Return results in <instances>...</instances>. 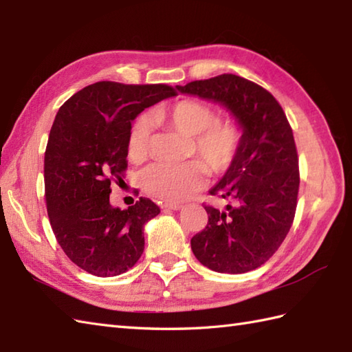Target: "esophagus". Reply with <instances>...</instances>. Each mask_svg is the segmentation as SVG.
<instances>
[{"mask_svg":"<svg viewBox=\"0 0 352 352\" xmlns=\"http://www.w3.org/2000/svg\"><path fill=\"white\" fill-rule=\"evenodd\" d=\"M162 208H164V210H180V208H183V206L175 204V203H163Z\"/></svg>","mask_w":352,"mask_h":352,"instance_id":"34e87169","label":"esophagus"}]
</instances>
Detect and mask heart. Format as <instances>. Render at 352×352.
Returning a JSON list of instances; mask_svg holds the SVG:
<instances>
[{
  "mask_svg": "<svg viewBox=\"0 0 352 352\" xmlns=\"http://www.w3.org/2000/svg\"><path fill=\"white\" fill-rule=\"evenodd\" d=\"M159 122L169 124L175 130L192 138L193 151L214 174L228 169L242 145V131L228 119H216L214 110L204 102L182 100L166 109L154 111ZM149 149V124L138 118L131 124L126 139V154L131 162H142ZM207 168L198 160L184 163L157 162L142 172V186L157 199L178 203L199 189Z\"/></svg>",
  "mask_w": 352,
  "mask_h": 352,
  "instance_id": "1",
  "label": "heart"
}]
</instances>
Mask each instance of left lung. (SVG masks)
<instances>
[{
    "label": "left lung",
    "mask_w": 352,
    "mask_h": 352,
    "mask_svg": "<svg viewBox=\"0 0 352 352\" xmlns=\"http://www.w3.org/2000/svg\"><path fill=\"white\" fill-rule=\"evenodd\" d=\"M177 89L221 102L243 130L237 157L210 189V195L233 206L226 210L204 206L208 222L190 239L192 251L216 272L252 271L274 256L294 223L300 169L292 126L272 94L234 74Z\"/></svg>",
    "instance_id": "left-lung-1"
}]
</instances>
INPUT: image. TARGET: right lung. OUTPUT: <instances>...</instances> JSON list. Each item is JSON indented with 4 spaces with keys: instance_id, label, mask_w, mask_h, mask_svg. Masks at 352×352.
<instances>
[{
    "instance_id": "1",
    "label": "right lung",
    "mask_w": 352,
    "mask_h": 352,
    "mask_svg": "<svg viewBox=\"0 0 352 352\" xmlns=\"http://www.w3.org/2000/svg\"><path fill=\"white\" fill-rule=\"evenodd\" d=\"M174 95L168 85L98 81L58 109L45 149V201L58 245L89 274H124L144 252V226L160 208L148 198L111 207L110 184L126 169L134 118Z\"/></svg>"
}]
</instances>
